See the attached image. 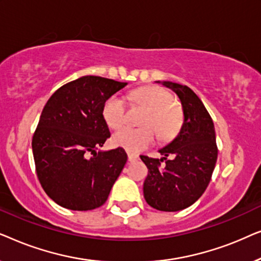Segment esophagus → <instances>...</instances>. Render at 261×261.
Masks as SVG:
<instances>
[{"label": "esophagus", "instance_id": "34e87169", "mask_svg": "<svg viewBox=\"0 0 261 261\" xmlns=\"http://www.w3.org/2000/svg\"><path fill=\"white\" fill-rule=\"evenodd\" d=\"M139 160V156L133 154V153H128V162L130 163H134V162H138Z\"/></svg>", "mask_w": 261, "mask_h": 261}]
</instances>
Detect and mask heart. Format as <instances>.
Segmentation results:
<instances>
[{
    "label": "heart",
    "instance_id": "heart-1",
    "mask_svg": "<svg viewBox=\"0 0 261 261\" xmlns=\"http://www.w3.org/2000/svg\"><path fill=\"white\" fill-rule=\"evenodd\" d=\"M132 98L135 103L148 109L146 114L144 128H122L113 135L112 142L115 147L126 149L127 152L138 153L152 145L155 140V130L163 139H170L177 133L181 124V113L173 105V97L169 91L162 88L149 87L134 91ZM102 116L108 127L117 129L126 120V102L122 96L112 95L107 98L102 108Z\"/></svg>",
    "mask_w": 261,
    "mask_h": 261
}]
</instances>
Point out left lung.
I'll list each match as a JSON object with an SVG mask.
<instances>
[{
    "mask_svg": "<svg viewBox=\"0 0 261 261\" xmlns=\"http://www.w3.org/2000/svg\"><path fill=\"white\" fill-rule=\"evenodd\" d=\"M155 83L178 96L184 119L176 138L158 149L162 158L140 156L148 169L144 197L156 210L179 212L194 204L212 179L217 160L215 128L204 105L190 88L169 81ZM169 155L171 159L166 160Z\"/></svg>",
    "mask_w": 261,
    "mask_h": 261,
    "instance_id": "8db88e82",
    "label": "left lung"
}]
</instances>
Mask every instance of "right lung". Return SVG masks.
Returning a JSON list of instances; mask_svg holds the SVG:
<instances>
[{
    "label": "right lung",
    "instance_id": "1",
    "mask_svg": "<svg viewBox=\"0 0 261 261\" xmlns=\"http://www.w3.org/2000/svg\"><path fill=\"white\" fill-rule=\"evenodd\" d=\"M126 85L83 76L59 88L42 109L32 149L39 181L60 206L92 210L108 198L127 153L120 147L97 151L110 138L102 108Z\"/></svg>",
    "mask_w": 261,
    "mask_h": 261
}]
</instances>
